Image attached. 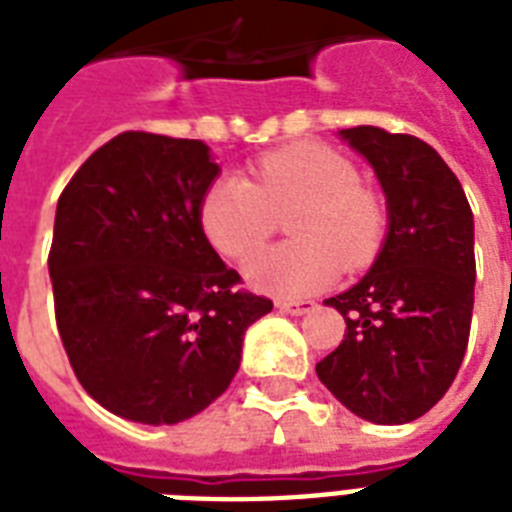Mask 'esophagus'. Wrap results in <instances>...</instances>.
Here are the masks:
<instances>
[{
  "mask_svg": "<svg viewBox=\"0 0 512 512\" xmlns=\"http://www.w3.org/2000/svg\"><path fill=\"white\" fill-rule=\"evenodd\" d=\"M281 313H289V316H303L313 308V300H279L276 303Z\"/></svg>",
  "mask_w": 512,
  "mask_h": 512,
  "instance_id": "1",
  "label": "esophagus"
}]
</instances>
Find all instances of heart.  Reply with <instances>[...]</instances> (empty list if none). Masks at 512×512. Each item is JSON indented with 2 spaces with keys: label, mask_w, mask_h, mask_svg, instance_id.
<instances>
[{
  "label": "heart",
  "mask_w": 512,
  "mask_h": 512,
  "mask_svg": "<svg viewBox=\"0 0 512 512\" xmlns=\"http://www.w3.org/2000/svg\"><path fill=\"white\" fill-rule=\"evenodd\" d=\"M292 208L287 231L295 241L263 249L244 268L257 289L279 297H305L329 287L340 265L350 271L369 265L388 228L380 193L358 183L350 159L319 143L260 156L252 180H212L201 196L199 220L217 252L247 260Z\"/></svg>",
  "instance_id": "b5f03b06"
}]
</instances>
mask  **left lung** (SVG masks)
Wrapping results in <instances>:
<instances>
[{
  "instance_id": "1",
  "label": "left lung",
  "mask_w": 512,
  "mask_h": 512,
  "mask_svg": "<svg viewBox=\"0 0 512 512\" xmlns=\"http://www.w3.org/2000/svg\"><path fill=\"white\" fill-rule=\"evenodd\" d=\"M340 138L380 180L388 236L364 279L327 300L345 319V340L316 374L353 414L401 425L444 398L468 348L473 212L457 175L420 138L369 124Z\"/></svg>"
}]
</instances>
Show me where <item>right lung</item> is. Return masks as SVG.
I'll return each mask as SVG.
<instances>
[{
	"instance_id": "add662e5",
	"label": "right lung",
	"mask_w": 512,
	"mask_h": 512,
	"mask_svg": "<svg viewBox=\"0 0 512 512\" xmlns=\"http://www.w3.org/2000/svg\"><path fill=\"white\" fill-rule=\"evenodd\" d=\"M217 172L201 140L122 132L60 193L47 260L60 340L82 388L124 420L175 425L207 409L273 308L204 236Z\"/></svg>"
}]
</instances>
